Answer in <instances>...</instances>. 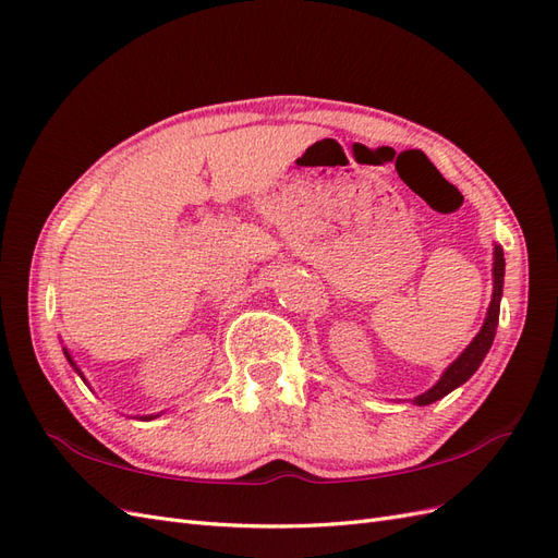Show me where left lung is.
<instances>
[{
  "label": "left lung",
  "mask_w": 558,
  "mask_h": 558,
  "mask_svg": "<svg viewBox=\"0 0 558 558\" xmlns=\"http://www.w3.org/2000/svg\"><path fill=\"white\" fill-rule=\"evenodd\" d=\"M502 277H505V258H502V248L496 246V251H494V295H492V305H488L482 330L477 332L475 340L468 344V349L461 353V356L445 369L440 381H437L433 388H428L426 393L414 398L416 404H430L435 400L445 398L447 393L453 391V388H459L463 381H468L472 375L477 373V367L486 359V353H488V349H492L494 337H496L500 298H502Z\"/></svg>",
  "instance_id": "8db88e82"
}]
</instances>
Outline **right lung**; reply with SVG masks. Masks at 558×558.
Returning <instances> with one entry per match:
<instances>
[{
  "mask_svg": "<svg viewBox=\"0 0 558 558\" xmlns=\"http://www.w3.org/2000/svg\"><path fill=\"white\" fill-rule=\"evenodd\" d=\"M64 356H66V361H70V363H72V365H74V369H76V373H78V375H81V369H78V367H76V363H74V361H72V356H70V353H66V349H64ZM81 377H83V375H81ZM83 381H86V379H83ZM144 418H154V416H144Z\"/></svg>",
  "mask_w": 558,
  "mask_h": 558,
  "instance_id": "add662e5",
  "label": "right lung"
}]
</instances>
